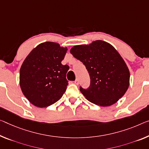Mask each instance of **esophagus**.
<instances>
[{
	"label": "esophagus",
	"mask_w": 149,
	"mask_h": 149,
	"mask_svg": "<svg viewBox=\"0 0 149 149\" xmlns=\"http://www.w3.org/2000/svg\"><path fill=\"white\" fill-rule=\"evenodd\" d=\"M74 83L75 84H77V85H78V84H79V79H76V80H75V81H74Z\"/></svg>",
	"instance_id": "1"
}]
</instances>
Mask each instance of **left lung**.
Here are the masks:
<instances>
[{
  "label": "left lung",
  "instance_id": "obj_1",
  "mask_svg": "<svg viewBox=\"0 0 149 149\" xmlns=\"http://www.w3.org/2000/svg\"><path fill=\"white\" fill-rule=\"evenodd\" d=\"M70 53L85 66L91 79L87 88L80 91L88 101L108 107L118 101L129 86L130 72L125 62L114 48L102 40L89 45H77Z\"/></svg>",
  "mask_w": 149,
  "mask_h": 149
}]
</instances>
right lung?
Masks as SVG:
<instances>
[{"label": "right lung", "instance_id": "obj_1", "mask_svg": "<svg viewBox=\"0 0 149 149\" xmlns=\"http://www.w3.org/2000/svg\"><path fill=\"white\" fill-rule=\"evenodd\" d=\"M67 48L55 42L38 45L20 69V86L31 103L42 108L55 103L67 90L68 65H62Z\"/></svg>", "mask_w": 149, "mask_h": 149}]
</instances>
